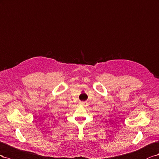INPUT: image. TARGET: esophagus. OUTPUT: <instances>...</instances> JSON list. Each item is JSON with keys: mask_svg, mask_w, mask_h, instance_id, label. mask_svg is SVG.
I'll return each mask as SVG.
<instances>
[{"mask_svg": "<svg viewBox=\"0 0 159 159\" xmlns=\"http://www.w3.org/2000/svg\"><path fill=\"white\" fill-rule=\"evenodd\" d=\"M87 105L88 104L87 102H80V105L82 107H87Z\"/></svg>", "mask_w": 159, "mask_h": 159, "instance_id": "esophagus-1", "label": "esophagus"}]
</instances>
